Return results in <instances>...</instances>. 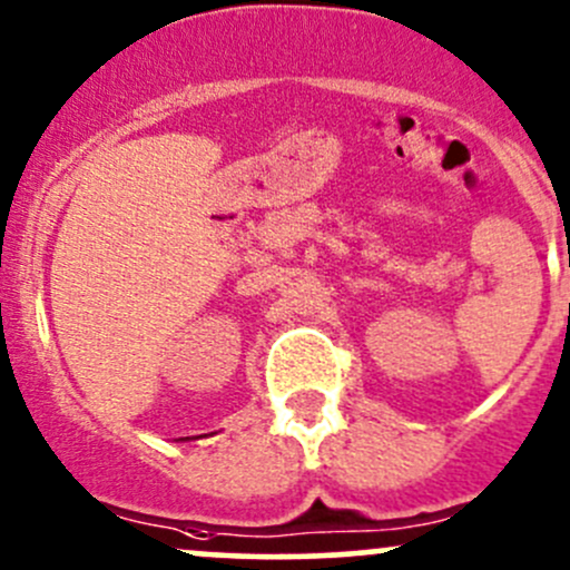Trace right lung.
<instances>
[{"instance_id": "right-lung-1", "label": "right lung", "mask_w": 570, "mask_h": 570, "mask_svg": "<svg viewBox=\"0 0 570 570\" xmlns=\"http://www.w3.org/2000/svg\"><path fill=\"white\" fill-rule=\"evenodd\" d=\"M187 440H189V438H187Z\"/></svg>"}]
</instances>
